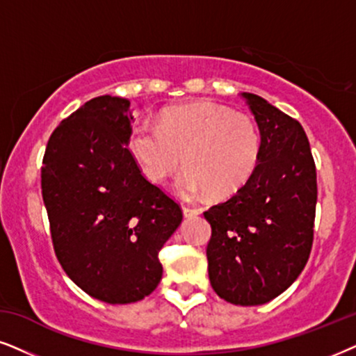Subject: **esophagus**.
I'll use <instances>...</instances> for the list:
<instances>
[{
    "instance_id": "1",
    "label": "esophagus",
    "mask_w": 356,
    "mask_h": 356,
    "mask_svg": "<svg viewBox=\"0 0 356 356\" xmlns=\"http://www.w3.org/2000/svg\"><path fill=\"white\" fill-rule=\"evenodd\" d=\"M182 211L186 217H197V215L200 213L199 209H193V207H188V205H182Z\"/></svg>"
}]
</instances>
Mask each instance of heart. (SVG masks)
<instances>
[{
    "label": "heart",
    "instance_id": "heart-1",
    "mask_svg": "<svg viewBox=\"0 0 356 356\" xmlns=\"http://www.w3.org/2000/svg\"><path fill=\"white\" fill-rule=\"evenodd\" d=\"M129 151L143 174L164 184L182 168L179 191L187 199L223 197L236 192L258 164L261 136L248 115L211 103H192L165 110L157 126L133 129Z\"/></svg>",
    "mask_w": 356,
    "mask_h": 356
}]
</instances>
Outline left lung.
<instances>
[{
	"instance_id": "left-lung-1",
	"label": "left lung",
	"mask_w": 356,
	"mask_h": 356,
	"mask_svg": "<svg viewBox=\"0 0 356 356\" xmlns=\"http://www.w3.org/2000/svg\"><path fill=\"white\" fill-rule=\"evenodd\" d=\"M261 133L258 165L228 200L210 207L209 277L227 302L277 298L307 264L314 241L317 172L298 120L243 92Z\"/></svg>"
}]
</instances>
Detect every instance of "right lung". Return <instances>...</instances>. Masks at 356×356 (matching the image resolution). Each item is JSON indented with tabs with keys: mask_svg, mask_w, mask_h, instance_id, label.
Listing matches in <instances>:
<instances>
[{
	"mask_svg": "<svg viewBox=\"0 0 356 356\" xmlns=\"http://www.w3.org/2000/svg\"><path fill=\"white\" fill-rule=\"evenodd\" d=\"M131 121L126 98H92L54 129L40 168L58 263L108 304L156 289L159 251L182 222L181 205L147 181L126 146Z\"/></svg>",
	"mask_w": 356,
	"mask_h": 356,
	"instance_id": "right-lung-1",
	"label": "right lung"
}]
</instances>
